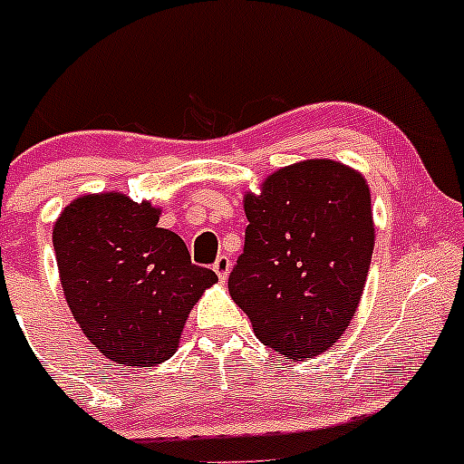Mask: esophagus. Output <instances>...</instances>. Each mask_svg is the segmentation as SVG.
Listing matches in <instances>:
<instances>
[{
	"label": "esophagus",
	"instance_id": "1",
	"mask_svg": "<svg viewBox=\"0 0 464 464\" xmlns=\"http://www.w3.org/2000/svg\"><path fill=\"white\" fill-rule=\"evenodd\" d=\"M213 271L218 274V278L224 283V280L228 278V274H231V258H228V256H218L213 262Z\"/></svg>",
	"mask_w": 464,
	"mask_h": 464
}]
</instances>
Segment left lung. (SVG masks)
<instances>
[{"instance_id":"obj_1","label":"left lung","mask_w":464,"mask_h":464,"mask_svg":"<svg viewBox=\"0 0 464 464\" xmlns=\"http://www.w3.org/2000/svg\"><path fill=\"white\" fill-rule=\"evenodd\" d=\"M245 213L231 298L276 353L296 362L325 353L353 321L371 269L366 179L330 159L294 163L246 195Z\"/></svg>"}]
</instances>
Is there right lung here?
Wrapping results in <instances>:
<instances>
[{
    "instance_id": "right-lung-1",
    "label": "right lung",
    "mask_w": 464,
    "mask_h": 464,
    "mask_svg": "<svg viewBox=\"0 0 464 464\" xmlns=\"http://www.w3.org/2000/svg\"><path fill=\"white\" fill-rule=\"evenodd\" d=\"M157 222L159 210L148 202L105 193L78 198L53 227L69 310L87 339L123 366L170 359L186 316L218 280Z\"/></svg>"
}]
</instances>
